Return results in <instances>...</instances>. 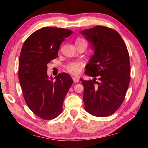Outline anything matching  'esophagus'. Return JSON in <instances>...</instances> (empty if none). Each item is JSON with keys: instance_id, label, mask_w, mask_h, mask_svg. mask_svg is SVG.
<instances>
[{"instance_id": "34e87169", "label": "esophagus", "mask_w": 148, "mask_h": 148, "mask_svg": "<svg viewBox=\"0 0 148 148\" xmlns=\"http://www.w3.org/2000/svg\"><path fill=\"white\" fill-rule=\"evenodd\" d=\"M72 79H73V81L74 83H77V82H79V78L78 77H72Z\"/></svg>"}]
</instances>
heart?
Segmentation results:
<instances>
[{
    "mask_svg": "<svg viewBox=\"0 0 148 148\" xmlns=\"http://www.w3.org/2000/svg\"><path fill=\"white\" fill-rule=\"evenodd\" d=\"M82 42L87 41L82 38H77L76 39V44ZM82 66H83V63H82V62L79 61H72L69 62V63L66 65L65 68H66V70L69 72V73L73 75H77L79 74L80 72H81Z\"/></svg>",
    "mask_w": 148,
    "mask_h": 148,
    "instance_id": "obj_1",
    "label": "heart"
}]
</instances>
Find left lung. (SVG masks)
<instances>
[{"instance_id": "obj_1", "label": "left lung", "mask_w": 148, "mask_h": 148, "mask_svg": "<svg viewBox=\"0 0 148 148\" xmlns=\"http://www.w3.org/2000/svg\"><path fill=\"white\" fill-rule=\"evenodd\" d=\"M81 33L95 50L85 71L95 79H80L84 87L85 110L94 116H109L121 106L129 86L128 49L120 34L109 27L96 26Z\"/></svg>"}]
</instances>
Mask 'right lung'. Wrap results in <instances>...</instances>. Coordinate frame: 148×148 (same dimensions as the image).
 Here are the masks:
<instances>
[{"label": "right lung", "instance_id": "1", "mask_svg": "<svg viewBox=\"0 0 148 148\" xmlns=\"http://www.w3.org/2000/svg\"><path fill=\"white\" fill-rule=\"evenodd\" d=\"M71 30L43 27L25 41L19 56L18 77L26 104L40 118L50 120L61 113L65 96L73 83L67 73L49 79L47 64L58 56L60 45Z\"/></svg>", "mask_w": 148, "mask_h": 148}]
</instances>
